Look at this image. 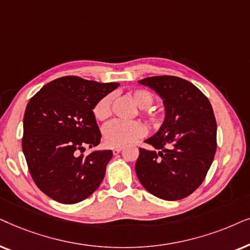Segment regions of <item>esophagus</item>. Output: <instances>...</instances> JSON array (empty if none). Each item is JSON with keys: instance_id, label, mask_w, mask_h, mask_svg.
Here are the masks:
<instances>
[{"instance_id": "obj_1", "label": "esophagus", "mask_w": 250, "mask_h": 250, "mask_svg": "<svg viewBox=\"0 0 250 250\" xmlns=\"http://www.w3.org/2000/svg\"><path fill=\"white\" fill-rule=\"evenodd\" d=\"M121 149H122V147H114V148L112 149V151H113V154H114V155L119 154V153L121 152Z\"/></svg>"}]
</instances>
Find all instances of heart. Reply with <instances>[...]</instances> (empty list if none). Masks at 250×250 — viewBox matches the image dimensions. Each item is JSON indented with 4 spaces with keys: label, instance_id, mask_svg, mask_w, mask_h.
<instances>
[{
    "label": "heart",
    "instance_id": "b5f03b06",
    "mask_svg": "<svg viewBox=\"0 0 250 250\" xmlns=\"http://www.w3.org/2000/svg\"><path fill=\"white\" fill-rule=\"evenodd\" d=\"M131 98L138 107L144 108L142 115L152 125H158L161 122V116L156 112L148 109L154 102V97L148 90L145 89H136L131 91ZM114 96L107 94L102 97L94 106V115L99 121H105L112 115V106ZM145 127L139 121H122V120H114L107 123L103 128V138L104 143L109 147H121L128 145L136 139L142 138L145 135Z\"/></svg>",
    "mask_w": 250,
    "mask_h": 250
}]
</instances>
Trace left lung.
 <instances>
[{
    "label": "left lung",
    "mask_w": 250,
    "mask_h": 250,
    "mask_svg": "<svg viewBox=\"0 0 250 250\" xmlns=\"http://www.w3.org/2000/svg\"><path fill=\"white\" fill-rule=\"evenodd\" d=\"M164 99L166 119L145 143L156 151L139 148L136 174L142 185L164 200L188 197L205 181L214 160L217 125L210 102L191 82L171 75L139 81Z\"/></svg>",
    "instance_id": "left-lung-1"
}]
</instances>
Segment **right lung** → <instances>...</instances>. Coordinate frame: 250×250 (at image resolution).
<instances>
[{
    "label": "right lung",
    "instance_id": "obj_1",
    "mask_svg": "<svg viewBox=\"0 0 250 250\" xmlns=\"http://www.w3.org/2000/svg\"><path fill=\"white\" fill-rule=\"evenodd\" d=\"M119 83H99L62 76L46 83L29 99L21 139L27 167L36 186L53 200L83 201L101 185L112 151L80 154L97 146L102 134L94 106Z\"/></svg>",
    "mask_w": 250,
    "mask_h": 250
}]
</instances>
